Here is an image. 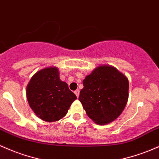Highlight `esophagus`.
I'll return each instance as SVG.
<instances>
[{"mask_svg": "<svg viewBox=\"0 0 159 159\" xmlns=\"http://www.w3.org/2000/svg\"><path fill=\"white\" fill-rule=\"evenodd\" d=\"M75 93V95H76V97H79V93H80V91H79V90H75V92H74Z\"/></svg>", "mask_w": 159, "mask_h": 159, "instance_id": "34e87169", "label": "esophagus"}]
</instances>
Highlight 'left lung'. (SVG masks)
<instances>
[{"label": "left lung", "mask_w": 159, "mask_h": 159, "mask_svg": "<svg viewBox=\"0 0 159 159\" xmlns=\"http://www.w3.org/2000/svg\"><path fill=\"white\" fill-rule=\"evenodd\" d=\"M78 99L90 118L98 125L116 119L128 99V80L116 68L101 66L83 81Z\"/></svg>", "instance_id": "left-lung-1"}]
</instances>
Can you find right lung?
I'll use <instances>...</instances> for the list:
<instances>
[{
	"instance_id": "right-lung-1",
	"label": "right lung",
	"mask_w": 159,
	"mask_h": 159,
	"mask_svg": "<svg viewBox=\"0 0 159 159\" xmlns=\"http://www.w3.org/2000/svg\"><path fill=\"white\" fill-rule=\"evenodd\" d=\"M59 75L55 67L43 69L33 75L26 89L29 106L43 121L52 122L62 118L77 99Z\"/></svg>"
}]
</instances>
